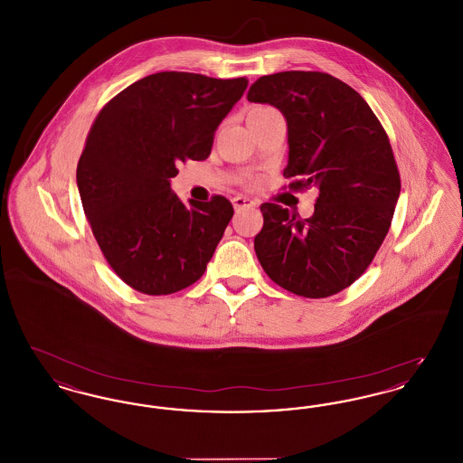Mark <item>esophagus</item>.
<instances>
[{"mask_svg": "<svg viewBox=\"0 0 463 463\" xmlns=\"http://www.w3.org/2000/svg\"><path fill=\"white\" fill-rule=\"evenodd\" d=\"M232 204L236 210H242V208H251V206H257V203L253 199L244 198V196H236L232 199Z\"/></svg>", "mask_w": 463, "mask_h": 463, "instance_id": "1", "label": "esophagus"}]
</instances>
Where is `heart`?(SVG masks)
Wrapping results in <instances>:
<instances>
[{
	"label": "heart",
	"mask_w": 463,
	"mask_h": 463,
	"mask_svg": "<svg viewBox=\"0 0 463 463\" xmlns=\"http://www.w3.org/2000/svg\"><path fill=\"white\" fill-rule=\"evenodd\" d=\"M269 110L274 109H272V108H253V109L250 110L248 116H251V114H262V112H269Z\"/></svg>",
	"instance_id": "obj_1"
}]
</instances>
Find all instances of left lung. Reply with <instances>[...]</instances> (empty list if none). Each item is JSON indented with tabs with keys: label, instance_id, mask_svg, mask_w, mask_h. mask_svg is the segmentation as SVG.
<instances>
[{
	"label": "left lung",
	"instance_id": "left-lung-1",
	"mask_svg": "<svg viewBox=\"0 0 463 463\" xmlns=\"http://www.w3.org/2000/svg\"><path fill=\"white\" fill-rule=\"evenodd\" d=\"M250 102L270 104L287 119L293 187H316L310 219L265 203L255 253L267 276L288 291L325 298L351 287L385 240L401 178L387 133L347 83L317 71L259 78Z\"/></svg>",
	"mask_w": 463,
	"mask_h": 463
}]
</instances>
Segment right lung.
I'll list each match as a JSON object with an SVG mask.
<instances>
[{"label":"right lung","mask_w":463,"mask_h":463,"mask_svg":"<svg viewBox=\"0 0 463 463\" xmlns=\"http://www.w3.org/2000/svg\"><path fill=\"white\" fill-rule=\"evenodd\" d=\"M246 87V78L156 72L99 112L76 182L106 260L133 289L170 295L206 270L234 208L222 196L187 206L170 180L180 161L210 156L213 135Z\"/></svg>","instance_id":"obj_1"}]
</instances>
